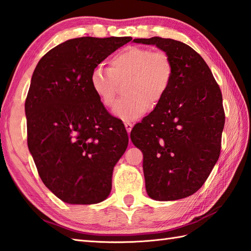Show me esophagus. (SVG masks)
<instances>
[{"label":"esophagus","instance_id":"1","mask_svg":"<svg viewBox=\"0 0 251 251\" xmlns=\"http://www.w3.org/2000/svg\"><path fill=\"white\" fill-rule=\"evenodd\" d=\"M133 124H131V123H129V122H126L125 123V128H126V130H127V133H130L131 131V129H133Z\"/></svg>","mask_w":251,"mask_h":251}]
</instances>
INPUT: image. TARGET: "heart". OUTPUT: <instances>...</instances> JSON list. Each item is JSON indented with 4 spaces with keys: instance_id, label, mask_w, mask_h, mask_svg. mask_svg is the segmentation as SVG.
<instances>
[{
    "instance_id": "1",
    "label": "heart",
    "mask_w": 251,
    "mask_h": 251,
    "mask_svg": "<svg viewBox=\"0 0 251 251\" xmlns=\"http://www.w3.org/2000/svg\"><path fill=\"white\" fill-rule=\"evenodd\" d=\"M175 75L171 57L165 51L144 47H128L110 59V69L95 67L90 86L104 106L116 101L120 83H125L127 97L120 100L113 114L123 121H135L165 99Z\"/></svg>"
}]
</instances>
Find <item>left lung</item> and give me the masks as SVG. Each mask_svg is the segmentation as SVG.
<instances>
[{
  "label": "left lung",
  "instance_id": "left-lung-1",
  "mask_svg": "<svg viewBox=\"0 0 251 251\" xmlns=\"http://www.w3.org/2000/svg\"><path fill=\"white\" fill-rule=\"evenodd\" d=\"M134 43L154 45L175 67L165 99L130 133L144 154L146 191L156 201L184 199L201 188L220 158L221 89L204 59L184 43L161 37Z\"/></svg>",
  "mask_w": 251,
  "mask_h": 251
}]
</instances>
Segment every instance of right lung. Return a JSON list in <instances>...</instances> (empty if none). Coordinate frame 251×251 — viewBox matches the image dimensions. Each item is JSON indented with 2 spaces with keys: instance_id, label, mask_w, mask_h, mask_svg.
Returning <instances> with one entry per match:
<instances>
[{
  "instance_id": "add662e5",
  "label": "right lung",
  "mask_w": 251,
  "mask_h": 251,
  "mask_svg": "<svg viewBox=\"0 0 251 251\" xmlns=\"http://www.w3.org/2000/svg\"><path fill=\"white\" fill-rule=\"evenodd\" d=\"M130 40L69 39L35 68L25 102L27 145L40 179L63 202L95 204L111 193L128 136L92 92L90 75Z\"/></svg>"
}]
</instances>
